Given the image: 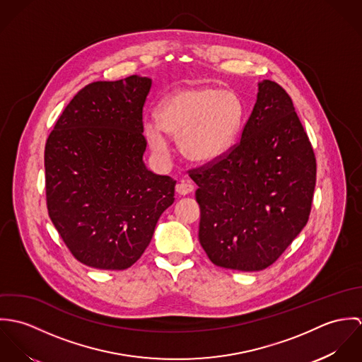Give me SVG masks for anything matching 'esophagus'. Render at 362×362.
<instances>
[{
	"instance_id": "1",
	"label": "esophagus",
	"mask_w": 362,
	"mask_h": 362,
	"mask_svg": "<svg viewBox=\"0 0 362 362\" xmlns=\"http://www.w3.org/2000/svg\"><path fill=\"white\" fill-rule=\"evenodd\" d=\"M194 189H195V187H194L192 184L184 182V181L180 182V184H177V187H175V191H177L178 195H188V194L194 192Z\"/></svg>"
}]
</instances>
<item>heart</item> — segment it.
Instances as JSON below:
<instances>
[{"label":"heart","mask_w":362,"mask_h":362,"mask_svg":"<svg viewBox=\"0 0 362 362\" xmlns=\"http://www.w3.org/2000/svg\"><path fill=\"white\" fill-rule=\"evenodd\" d=\"M243 119V104L228 90L217 88H185L168 95L158 107L157 119L145 121V135L152 149H168L167 134L180 136L182 155L209 163L233 145Z\"/></svg>","instance_id":"obj_1"}]
</instances>
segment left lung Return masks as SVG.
<instances>
[{
    "label": "left lung",
    "instance_id": "obj_1",
    "mask_svg": "<svg viewBox=\"0 0 362 362\" xmlns=\"http://www.w3.org/2000/svg\"><path fill=\"white\" fill-rule=\"evenodd\" d=\"M188 174L198 185L199 241L216 266L266 269L310 218L316 158L291 98L273 81L259 83L240 141Z\"/></svg>",
    "mask_w": 362,
    "mask_h": 362
}]
</instances>
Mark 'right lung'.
<instances>
[{
	"label": "right lung",
	"mask_w": 362,
	"mask_h": 362,
	"mask_svg": "<svg viewBox=\"0 0 362 362\" xmlns=\"http://www.w3.org/2000/svg\"><path fill=\"white\" fill-rule=\"evenodd\" d=\"M152 81L86 85L64 108L45 149L54 227L81 263L125 270L142 257L175 181L144 164V105Z\"/></svg>",
	"instance_id": "obj_1"
}]
</instances>
